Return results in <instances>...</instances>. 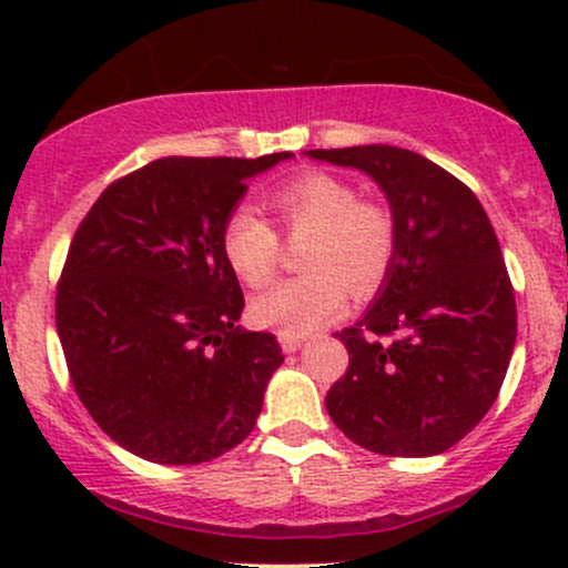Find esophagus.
<instances>
[{
  "label": "esophagus",
  "instance_id": "34e87169",
  "mask_svg": "<svg viewBox=\"0 0 568 568\" xmlns=\"http://www.w3.org/2000/svg\"><path fill=\"white\" fill-rule=\"evenodd\" d=\"M277 341H280V346H283L285 354H294L296 348H300L302 343H305V337H302V335H288V332H277Z\"/></svg>",
  "mask_w": 568,
  "mask_h": 568
}]
</instances>
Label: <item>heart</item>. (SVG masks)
<instances>
[{"label": "heart", "instance_id": "b5f03b06", "mask_svg": "<svg viewBox=\"0 0 568 568\" xmlns=\"http://www.w3.org/2000/svg\"><path fill=\"white\" fill-rule=\"evenodd\" d=\"M268 203L288 236H307L300 252L305 274L252 300L250 313L257 324L307 335L343 311L346 294L368 300L385 285L398 250V227L387 205L359 200L354 183L329 173L291 178L274 189ZM222 250L250 288H263L277 272V231L250 205L227 216Z\"/></svg>", "mask_w": 568, "mask_h": 568}]
</instances>
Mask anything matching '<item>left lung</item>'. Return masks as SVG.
<instances>
[{"label": "left lung", "instance_id": "obj_1", "mask_svg": "<svg viewBox=\"0 0 568 568\" xmlns=\"http://www.w3.org/2000/svg\"><path fill=\"white\" fill-rule=\"evenodd\" d=\"M307 156L374 178L398 227L385 285L341 332L348 371L326 393V412L374 454H443L484 420L517 343L495 227L459 178L415 151L357 145Z\"/></svg>", "mask_w": 568, "mask_h": 568}]
</instances>
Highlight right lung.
<instances>
[{
    "instance_id": "obj_1",
    "label": "right lung",
    "mask_w": 568,
    "mask_h": 568,
    "mask_svg": "<svg viewBox=\"0 0 568 568\" xmlns=\"http://www.w3.org/2000/svg\"><path fill=\"white\" fill-rule=\"evenodd\" d=\"M294 153L168 156L109 183L57 285V335L79 400L120 448L200 464L250 437L277 337L236 326L244 294L222 227L247 181Z\"/></svg>"
}]
</instances>
